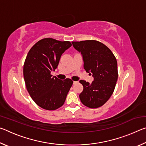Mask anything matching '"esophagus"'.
Returning a JSON list of instances; mask_svg holds the SVG:
<instances>
[{
	"mask_svg": "<svg viewBox=\"0 0 146 146\" xmlns=\"http://www.w3.org/2000/svg\"><path fill=\"white\" fill-rule=\"evenodd\" d=\"M78 82H77V81H73V84H76V83H77Z\"/></svg>",
	"mask_w": 146,
	"mask_h": 146,
	"instance_id": "1",
	"label": "esophagus"
}]
</instances>
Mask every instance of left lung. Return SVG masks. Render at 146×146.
Masks as SVG:
<instances>
[{
	"label": "left lung",
	"instance_id": "1",
	"mask_svg": "<svg viewBox=\"0 0 146 146\" xmlns=\"http://www.w3.org/2000/svg\"><path fill=\"white\" fill-rule=\"evenodd\" d=\"M72 44L82 54L86 72L91 73L94 77L91 84L80 80L84 87L79 95L81 102L90 108H99L114 91L118 79L117 59L107 46L97 40L72 42Z\"/></svg>",
	"mask_w": 146,
	"mask_h": 146
}]
</instances>
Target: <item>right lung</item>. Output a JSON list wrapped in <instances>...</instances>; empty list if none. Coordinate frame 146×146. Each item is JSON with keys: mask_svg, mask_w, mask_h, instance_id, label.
I'll use <instances>...</instances> for the list:
<instances>
[{"mask_svg": "<svg viewBox=\"0 0 146 146\" xmlns=\"http://www.w3.org/2000/svg\"><path fill=\"white\" fill-rule=\"evenodd\" d=\"M71 46L70 41L46 38L38 41L27 55L24 64V81L32 99L46 110L60 108L73 85L70 78L52 77L62 53Z\"/></svg>", "mask_w": 146, "mask_h": 146, "instance_id": "add662e5", "label": "right lung"}]
</instances>
